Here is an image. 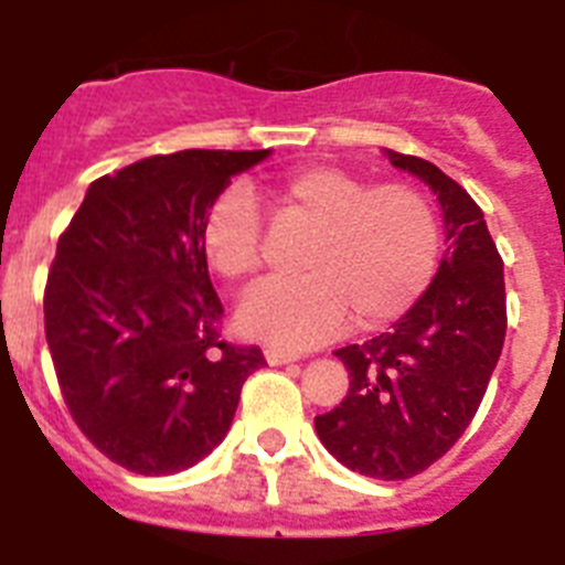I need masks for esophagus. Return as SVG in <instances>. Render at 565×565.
<instances>
[{
  "instance_id": "1",
  "label": "esophagus",
  "mask_w": 565,
  "mask_h": 565,
  "mask_svg": "<svg viewBox=\"0 0 565 565\" xmlns=\"http://www.w3.org/2000/svg\"><path fill=\"white\" fill-rule=\"evenodd\" d=\"M297 353H286V351H277V348H268L266 351V362L268 364H274V367H277V364H288V362H297Z\"/></svg>"
}]
</instances>
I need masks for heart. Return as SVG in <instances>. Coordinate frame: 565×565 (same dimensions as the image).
<instances>
[{"instance_id":"heart-1","label":"heart","mask_w":565,"mask_h":565,"mask_svg":"<svg viewBox=\"0 0 565 565\" xmlns=\"http://www.w3.org/2000/svg\"><path fill=\"white\" fill-rule=\"evenodd\" d=\"M279 212L313 226L297 279H266L243 297L237 326L259 342L302 351L326 342L356 311L376 328L411 311L438 263L433 206L407 183H371L339 167L288 174ZM203 252L221 277L246 279L263 259V217L246 183L214 198L203 221Z\"/></svg>"}]
</instances>
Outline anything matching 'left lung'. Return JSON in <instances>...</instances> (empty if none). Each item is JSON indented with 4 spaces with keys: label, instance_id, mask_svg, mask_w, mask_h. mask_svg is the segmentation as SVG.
<instances>
[{
    "label": "left lung",
    "instance_id": "left-lung-1",
    "mask_svg": "<svg viewBox=\"0 0 565 565\" xmlns=\"http://www.w3.org/2000/svg\"><path fill=\"white\" fill-rule=\"evenodd\" d=\"M438 198L444 252L427 291L391 331L339 348L348 396L313 418L319 441L353 472L404 481L463 436L507 337L503 259L478 203L436 163L382 149Z\"/></svg>",
    "mask_w": 565,
    "mask_h": 565
}]
</instances>
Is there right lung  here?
<instances>
[{"mask_svg": "<svg viewBox=\"0 0 565 565\" xmlns=\"http://www.w3.org/2000/svg\"><path fill=\"white\" fill-rule=\"evenodd\" d=\"M271 149L152 154L89 183L58 237L44 333L84 436L138 476H174L226 438L259 348L221 342L203 221Z\"/></svg>", "mask_w": 565, "mask_h": 565, "instance_id": "add662e5", "label": "right lung"}]
</instances>
